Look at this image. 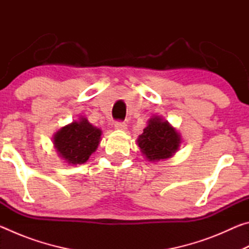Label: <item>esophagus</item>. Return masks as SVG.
<instances>
[{"mask_svg":"<svg viewBox=\"0 0 249 249\" xmlns=\"http://www.w3.org/2000/svg\"><path fill=\"white\" fill-rule=\"evenodd\" d=\"M114 128L119 130H126L127 128V125H126L125 122H116L114 124Z\"/></svg>","mask_w":249,"mask_h":249,"instance_id":"1","label":"esophagus"}]
</instances>
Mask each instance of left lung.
<instances>
[{
	"label": "left lung",
	"instance_id": "obj_1",
	"mask_svg": "<svg viewBox=\"0 0 249 249\" xmlns=\"http://www.w3.org/2000/svg\"><path fill=\"white\" fill-rule=\"evenodd\" d=\"M181 135L161 116L148 120L144 132L137 138V145L144 157L151 162L171 158L181 145Z\"/></svg>",
	"mask_w": 249,
	"mask_h": 249
}]
</instances>
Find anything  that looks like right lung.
<instances>
[{"instance_id":"add662e5","label":"right lung","mask_w":249,"mask_h":249,"mask_svg":"<svg viewBox=\"0 0 249 249\" xmlns=\"http://www.w3.org/2000/svg\"><path fill=\"white\" fill-rule=\"evenodd\" d=\"M102 130L80 116L78 121L64 126L53 135V144L57 154L70 166L82 165L98 148Z\"/></svg>"}]
</instances>
